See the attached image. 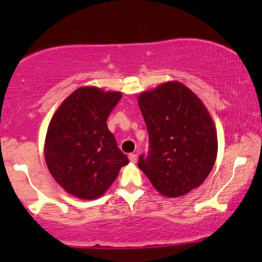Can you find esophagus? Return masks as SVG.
<instances>
[{
    "instance_id": "obj_1",
    "label": "esophagus",
    "mask_w": 262,
    "mask_h": 262,
    "mask_svg": "<svg viewBox=\"0 0 262 262\" xmlns=\"http://www.w3.org/2000/svg\"><path fill=\"white\" fill-rule=\"evenodd\" d=\"M128 159H130L131 163H136V161H137V156L135 155V153H131V155H128Z\"/></svg>"
}]
</instances>
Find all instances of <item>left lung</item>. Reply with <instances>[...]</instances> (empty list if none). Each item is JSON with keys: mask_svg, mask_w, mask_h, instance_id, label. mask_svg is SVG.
<instances>
[{"mask_svg": "<svg viewBox=\"0 0 262 262\" xmlns=\"http://www.w3.org/2000/svg\"><path fill=\"white\" fill-rule=\"evenodd\" d=\"M149 136L138 168L162 196L179 198L204 183L217 158L218 141L207 107L178 81L138 95Z\"/></svg>", "mask_w": 262, "mask_h": 262, "instance_id": "obj_1", "label": "left lung"}]
</instances>
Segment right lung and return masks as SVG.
<instances>
[{
	"instance_id": "add662e5",
	"label": "right lung",
	"mask_w": 262,
	"mask_h": 262,
	"mask_svg": "<svg viewBox=\"0 0 262 262\" xmlns=\"http://www.w3.org/2000/svg\"><path fill=\"white\" fill-rule=\"evenodd\" d=\"M121 97V92L81 87L52 115L45 137V162L58 185L75 198H100L121 167L128 164L106 125Z\"/></svg>"
}]
</instances>
